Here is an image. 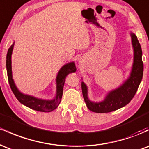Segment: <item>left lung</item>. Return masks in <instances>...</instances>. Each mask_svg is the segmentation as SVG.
Returning a JSON list of instances; mask_svg holds the SVG:
<instances>
[{"label": "left lung", "instance_id": "8db88e82", "mask_svg": "<svg viewBox=\"0 0 149 149\" xmlns=\"http://www.w3.org/2000/svg\"><path fill=\"white\" fill-rule=\"evenodd\" d=\"M130 35L133 48V63L129 76L122 84L108 92L103 100L93 102L88 97V86L82 81L81 88L83 98L87 107L92 112L103 113L118 110L130 103L137 91L143 77L142 51L136 36L132 32H130Z\"/></svg>", "mask_w": 149, "mask_h": 149}]
</instances>
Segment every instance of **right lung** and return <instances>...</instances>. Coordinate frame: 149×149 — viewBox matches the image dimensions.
Wrapping results in <instances>:
<instances>
[{"instance_id":"right-lung-1","label":"right lung","mask_w":149,"mask_h":149,"mask_svg":"<svg viewBox=\"0 0 149 149\" xmlns=\"http://www.w3.org/2000/svg\"><path fill=\"white\" fill-rule=\"evenodd\" d=\"M15 42L12 44L8 49L6 57V69L8 73V81L12 91L20 103L30 108L33 110L41 112H51L60 104L61 97L63 95V88L65 83V79L68 74L75 73L76 71V66L74 61L67 63L61 67L56 77V94L55 96L52 100H45V99L38 98L32 95H26L19 90L15 85L14 79L13 78V71H12V54Z\"/></svg>"}]
</instances>
